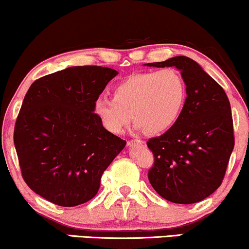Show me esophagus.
Listing matches in <instances>:
<instances>
[{
  "label": "esophagus",
  "instance_id": "1",
  "mask_svg": "<svg viewBox=\"0 0 249 249\" xmlns=\"http://www.w3.org/2000/svg\"><path fill=\"white\" fill-rule=\"evenodd\" d=\"M134 144H141V145H142V144H144V142L139 141V139H134V141H130V142H127L128 146H132V145H134Z\"/></svg>",
  "mask_w": 249,
  "mask_h": 249
}]
</instances>
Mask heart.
<instances>
[{
  "label": "heart",
  "instance_id": "obj_1",
  "mask_svg": "<svg viewBox=\"0 0 249 249\" xmlns=\"http://www.w3.org/2000/svg\"><path fill=\"white\" fill-rule=\"evenodd\" d=\"M185 99L184 78L176 69L167 68L127 77L116 85L113 98L96 99L93 112L111 133H121L132 118L146 133L157 134L178 121Z\"/></svg>",
  "mask_w": 249,
  "mask_h": 249
}]
</instances>
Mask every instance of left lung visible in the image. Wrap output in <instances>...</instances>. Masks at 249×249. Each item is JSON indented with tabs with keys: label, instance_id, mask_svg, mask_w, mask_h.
<instances>
[{
	"label": "left lung",
	"instance_id": "8db88e82",
	"mask_svg": "<svg viewBox=\"0 0 249 249\" xmlns=\"http://www.w3.org/2000/svg\"><path fill=\"white\" fill-rule=\"evenodd\" d=\"M147 67L178 69L187 95L173 126L147 142L154 156L148 180L159 196L174 204L201 201L221 185L234 148L230 101L224 89L186 56Z\"/></svg>",
	"mask_w": 249,
	"mask_h": 249
}]
</instances>
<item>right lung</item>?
I'll return each instance as SVG.
<instances>
[{
	"instance_id": "obj_1",
	"label": "right lung",
	"mask_w": 249,
	"mask_h": 249,
	"mask_svg": "<svg viewBox=\"0 0 249 249\" xmlns=\"http://www.w3.org/2000/svg\"><path fill=\"white\" fill-rule=\"evenodd\" d=\"M118 71L71 67L37 79L14 131L24 181L53 204L72 207L96 196L102 174L126 142L102 125L93 104Z\"/></svg>"
}]
</instances>
